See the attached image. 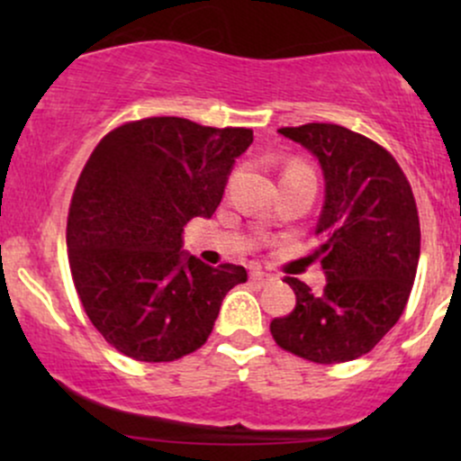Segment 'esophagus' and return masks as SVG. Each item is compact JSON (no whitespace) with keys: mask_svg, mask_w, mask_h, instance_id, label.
Segmentation results:
<instances>
[{"mask_svg":"<svg viewBox=\"0 0 461 461\" xmlns=\"http://www.w3.org/2000/svg\"><path fill=\"white\" fill-rule=\"evenodd\" d=\"M249 282H251V284H258V285H267V284L275 282V277H273V275H268V273L253 271L251 275H249Z\"/></svg>","mask_w":461,"mask_h":461,"instance_id":"1","label":"esophagus"}]
</instances>
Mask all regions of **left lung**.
<instances>
[{
    "mask_svg": "<svg viewBox=\"0 0 461 461\" xmlns=\"http://www.w3.org/2000/svg\"><path fill=\"white\" fill-rule=\"evenodd\" d=\"M277 131L314 153L325 176L314 258L327 285L314 294L285 277L297 305L271 321V333L310 362H351L393 330L410 299L420 256L414 193L393 153L357 131L336 123Z\"/></svg>",
    "mask_w": 461,
    "mask_h": 461,
    "instance_id": "1",
    "label": "left lung"
}]
</instances>
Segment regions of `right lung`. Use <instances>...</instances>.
<instances>
[{
	"label": "right lung",
	"instance_id": "add662e5",
	"mask_svg": "<svg viewBox=\"0 0 461 461\" xmlns=\"http://www.w3.org/2000/svg\"><path fill=\"white\" fill-rule=\"evenodd\" d=\"M251 142L247 128L149 116L93 149L68 205V267L84 312L119 353L173 362L197 351L225 294L247 282L242 267L186 256L182 234L188 221L216 212Z\"/></svg>",
	"mask_w": 461,
	"mask_h": 461
}]
</instances>
